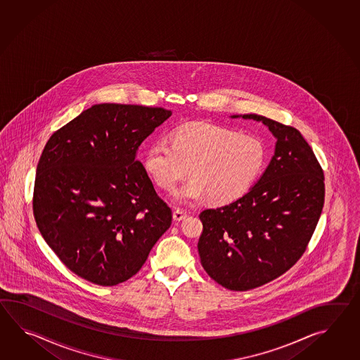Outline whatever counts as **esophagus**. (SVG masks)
Segmentation results:
<instances>
[{
	"label": "esophagus",
	"instance_id": "esophagus-1",
	"mask_svg": "<svg viewBox=\"0 0 360 360\" xmlns=\"http://www.w3.org/2000/svg\"><path fill=\"white\" fill-rule=\"evenodd\" d=\"M186 216H188L186 212L183 211V210H179V208H175V210H174V214H172V217H174L175 221H183V220L186 219Z\"/></svg>",
	"mask_w": 360,
	"mask_h": 360
}]
</instances>
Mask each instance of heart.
I'll list each match as a JSON object with an SVG mask.
<instances>
[{"mask_svg": "<svg viewBox=\"0 0 360 360\" xmlns=\"http://www.w3.org/2000/svg\"><path fill=\"white\" fill-rule=\"evenodd\" d=\"M266 150L260 139L210 123L179 127L171 144L157 140L148 148L144 167L154 183L174 189L188 174L191 177L172 193L181 205L207 197L224 205L245 195L264 169Z\"/></svg>", "mask_w": 360, "mask_h": 360, "instance_id": "1", "label": "heart"}]
</instances>
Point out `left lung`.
<instances>
[{"label": "left lung", "instance_id": "1", "mask_svg": "<svg viewBox=\"0 0 360 360\" xmlns=\"http://www.w3.org/2000/svg\"><path fill=\"white\" fill-rule=\"evenodd\" d=\"M276 139L264 174L243 197L199 214L200 264L214 282L248 291L291 269L313 236L324 205V176L299 130L259 115Z\"/></svg>", "mask_w": 360, "mask_h": 360}]
</instances>
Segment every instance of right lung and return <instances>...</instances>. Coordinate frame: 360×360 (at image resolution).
<instances>
[{"label":"right lung","mask_w":360,"mask_h":360,"mask_svg":"<svg viewBox=\"0 0 360 360\" xmlns=\"http://www.w3.org/2000/svg\"><path fill=\"white\" fill-rule=\"evenodd\" d=\"M172 115L163 108L95 104L56 131L33 193L39 231L61 262L99 285L135 276L172 221L139 146Z\"/></svg>","instance_id":"obj_1"}]
</instances>
